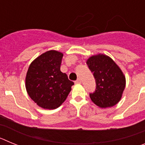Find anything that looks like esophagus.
<instances>
[{
	"mask_svg": "<svg viewBox=\"0 0 145 145\" xmlns=\"http://www.w3.org/2000/svg\"><path fill=\"white\" fill-rule=\"evenodd\" d=\"M75 84H81V80L78 78L77 80H75Z\"/></svg>",
	"mask_w": 145,
	"mask_h": 145,
	"instance_id": "34e87169",
	"label": "esophagus"
}]
</instances>
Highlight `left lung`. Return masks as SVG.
<instances>
[{"mask_svg":"<svg viewBox=\"0 0 145 145\" xmlns=\"http://www.w3.org/2000/svg\"><path fill=\"white\" fill-rule=\"evenodd\" d=\"M86 64L96 80L97 88L90 98L101 108L113 107L121 99L125 87V77L118 65L103 54L93 55Z\"/></svg>","mask_w":145,"mask_h":145,"instance_id":"8db88e82","label":"left lung"}]
</instances>
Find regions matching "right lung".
I'll list each match as a JSON object with an SVG mask.
<instances>
[{
	"instance_id": "1",
	"label": "right lung",
	"mask_w": 145,
	"mask_h": 145,
	"mask_svg": "<svg viewBox=\"0 0 145 145\" xmlns=\"http://www.w3.org/2000/svg\"><path fill=\"white\" fill-rule=\"evenodd\" d=\"M61 52L50 50L29 65L25 87L29 97L39 107L54 110L66 100L74 83L60 70Z\"/></svg>"
}]
</instances>
